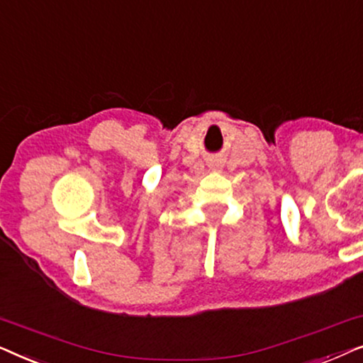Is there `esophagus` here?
Wrapping results in <instances>:
<instances>
[{"label": "esophagus", "mask_w": 363, "mask_h": 363, "mask_svg": "<svg viewBox=\"0 0 363 363\" xmlns=\"http://www.w3.org/2000/svg\"><path fill=\"white\" fill-rule=\"evenodd\" d=\"M210 167H211V168H220V163H218V162H213Z\"/></svg>", "instance_id": "1"}]
</instances>
